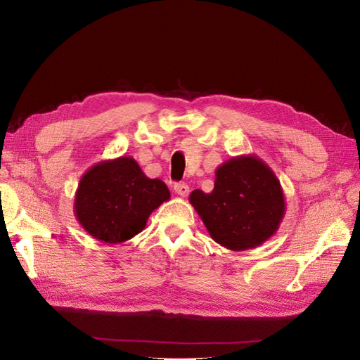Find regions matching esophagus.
<instances>
[{
  "label": "esophagus",
  "instance_id": "1",
  "mask_svg": "<svg viewBox=\"0 0 360 360\" xmlns=\"http://www.w3.org/2000/svg\"><path fill=\"white\" fill-rule=\"evenodd\" d=\"M173 190H175V193H176L178 195H181V197H187L188 193H190L188 185L184 184V182H178V184L173 185Z\"/></svg>",
  "mask_w": 360,
  "mask_h": 360
}]
</instances>
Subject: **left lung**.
Here are the masks:
<instances>
[{
	"label": "left lung",
	"mask_w": 360,
	"mask_h": 360,
	"mask_svg": "<svg viewBox=\"0 0 360 360\" xmlns=\"http://www.w3.org/2000/svg\"><path fill=\"white\" fill-rule=\"evenodd\" d=\"M212 193L194 190L190 203L210 237L230 250L261 246L278 230L285 194L274 172L257 155H238L215 170Z\"/></svg>",
	"instance_id": "1"
}]
</instances>
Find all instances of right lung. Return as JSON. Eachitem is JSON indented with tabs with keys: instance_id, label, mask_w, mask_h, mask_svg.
Returning a JSON list of instances; mask_svg holds the SVG:
<instances>
[{
	"instance_id": "obj_1",
	"label": "right lung",
	"mask_w": 360,
	"mask_h": 360,
	"mask_svg": "<svg viewBox=\"0 0 360 360\" xmlns=\"http://www.w3.org/2000/svg\"><path fill=\"white\" fill-rule=\"evenodd\" d=\"M170 198L166 184L150 179L133 157L91 166L79 179L74 212L98 242L123 243L139 234L153 212Z\"/></svg>"
}]
</instances>
